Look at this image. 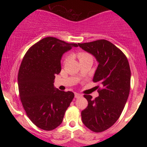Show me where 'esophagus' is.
<instances>
[{"label":"esophagus","mask_w":147,"mask_h":147,"mask_svg":"<svg viewBox=\"0 0 147 147\" xmlns=\"http://www.w3.org/2000/svg\"><path fill=\"white\" fill-rule=\"evenodd\" d=\"M81 97H82V95H81V94L77 93V92H75V98L78 99V98H80Z\"/></svg>","instance_id":"esophagus-1"}]
</instances>
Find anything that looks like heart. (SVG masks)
<instances>
[{
  "instance_id": "b5f03b06",
  "label": "heart",
  "mask_w": 147,
  "mask_h": 147,
  "mask_svg": "<svg viewBox=\"0 0 147 147\" xmlns=\"http://www.w3.org/2000/svg\"><path fill=\"white\" fill-rule=\"evenodd\" d=\"M77 57H78L79 61L84 59H86L92 58V57H91L90 54L87 53V52H79V53L77 54Z\"/></svg>"
}]
</instances>
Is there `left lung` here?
I'll return each instance as SVG.
<instances>
[{"mask_svg":"<svg viewBox=\"0 0 147 147\" xmlns=\"http://www.w3.org/2000/svg\"><path fill=\"white\" fill-rule=\"evenodd\" d=\"M95 57L98 66L93 82H97L99 96L84 95L88 106L82 111V122L95 133L102 132L112 126L119 116L129 97L131 87V70L127 58L110 41L105 39L78 43Z\"/></svg>","mask_w":147,"mask_h":147,"instance_id":"left-lung-1","label":"left lung"}]
</instances>
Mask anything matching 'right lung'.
I'll return each instance as SVG.
<instances>
[{
    "mask_svg": "<svg viewBox=\"0 0 147 147\" xmlns=\"http://www.w3.org/2000/svg\"><path fill=\"white\" fill-rule=\"evenodd\" d=\"M77 43L46 37L30 48L18 70V85L22 105L37 127L52 131L62 123L75 95L54 86L55 75L61 72L62 55Z\"/></svg>",
    "mask_w": 147,
    "mask_h": 147,
    "instance_id": "obj_1",
    "label": "right lung"
}]
</instances>
